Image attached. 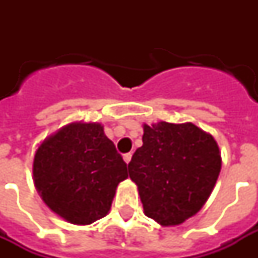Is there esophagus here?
Wrapping results in <instances>:
<instances>
[{"mask_svg": "<svg viewBox=\"0 0 258 258\" xmlns=\"http://www.w3.org/2000/svg\"><path fill=\"white\" fill-rule=\"evenodd\" d=\"M131 158H133V154H131V153H127V154H124V155H123V159H124L125 163H130Z\"/></svg>", "mask_w": 258, "mask_h": 258, "instance_id": "1", "label": "esophagus"}]
</instances>
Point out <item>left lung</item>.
<instances>
[{"label":"left lung","instance_id":"obj_1","mask_svg":"<svg viewBox=\"0 0 258 258\" xmlns=\"http://www.w3.org/2000/svg\"><path fill=\"white\" fill-rule=\"evenodd\" d=\"M143 146L128 163L145 214L163 226L179 225L200 212L221 171L214 138L192 123L143 125Z\"/></svg>","mask_w":258,"mask_h":258}]
</instances>
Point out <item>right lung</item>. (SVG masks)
Returning a JSON list of instances; mask_svg holds the SVG:
<instances>
[{
  "mask_svg": "<svg viewBox=\"0 0 258 258\" xmlns=\"http://www.w3.org/2000/svg\"><path fill=\"white\" fill-rule=\"evenodd\" d=\"M127 165L99 123H71L38 146L34 186L46 206L76 225L108 214Z\"/></svg>",
  "mask_w": 258,
  "mask_h": 258,
  "instance_id": "obj_1",
  "label": "right lung"
}]
</instances>
